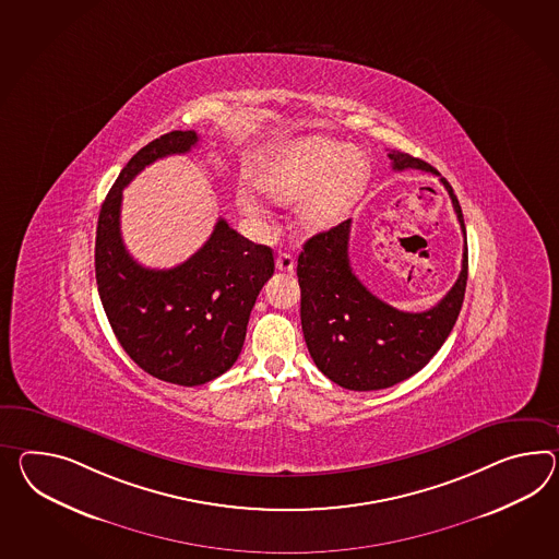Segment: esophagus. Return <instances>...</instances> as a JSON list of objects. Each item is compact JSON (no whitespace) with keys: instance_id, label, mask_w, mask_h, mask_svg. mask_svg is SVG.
I'll return each mask as SVG.
<instances>
[{"instance_id":"34e87169","label":"esophagus","mask_w":559,"mask_h":559,"mask_svg":"<svg viewBox=\"0 0 559 559\" xmlns=\"http://www.w3.org/2000/svg\"><path fill=\"white\" fill-rule=\"evenodd\" d=\"M276 269H278V271H283V273H290V271L295 269V259H293V254H288V252H278V257H276Z\"/></svg>"}]
</instances>
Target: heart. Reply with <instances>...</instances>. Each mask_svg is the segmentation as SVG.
I'll use <instances>...</instances> for the list:
<instances>
[{"label":"heart","mask_w":559,"mask_h":559,"mask_svg":"<svg viewBox=\"0 0 559 559\" xmlns=\"http://www.w3.org/2000/svg\"><path fill=\"white\" fill-rule=\"evenodd\" d=\"M368 165L349 145L307 139L273 153L257 174V188L269 200L290 204L300 200L295 222L300 230L323 231L335 226L359 200ZM245 212H254L242 200Z\"/></svg>","instance_id":"b5f03b06"}]
</instances>
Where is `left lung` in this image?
<instances>
[{"instance_id": "obj_1", "label": "left lung", "mask_w": 559, "mask_h": 559, "mask_svg": "<svg viewBox=\"0 0 559 559\" xmlns=\"http://www.w3.org/2000/svg\"><path fill=\"white\" fill-rule=\"evenodd\" d=\"M395 171L435 167L404 151H390ZM452 207L466 238L463 210L450 188ZM352 222L319 231L299 254L300 325L314 366L345 390H383L408 380L435 357L454 328L468 276V248L464 242L463 269L454 286L423 313L400 311L371 295L349 264Z\"/></svg>"}]
</instances>
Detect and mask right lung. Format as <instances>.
Instances as JSON below:
<instances>
[{
    "label": "right lung",
    "instance_id": "right-lung-1",
    "mask_svg": "<svg viewBox=\"0 0 559 559\" xmlns=\"http://www.w3.org/2000/svg\"><path fill=\"white\" fill-rule=\"evenodd\" d=\"M198 141L195 131H171L136 151L103 202L95 245L98 295L121 347L153 378L188 388L234 366L260 288L274 273L273 250L222 218L205 245L174 269H145L127 252L123 188L147 165L188 153Z\"/></svg>",
    "mask_w": 559,
    "mask_h": 559
}]
</instances>
